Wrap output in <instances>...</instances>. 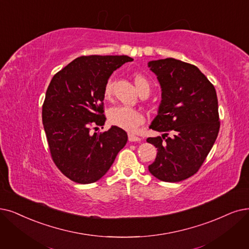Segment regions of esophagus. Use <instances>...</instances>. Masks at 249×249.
<instances>
[{
	"label": "esophagus",
	"mask_w": 249,
	"mask_h": 249,
	"mask_svg": "<svg viewBox=\"0 0 249 249\" xmlns=\"http://www.w3.org/2000/svg\"><path fill=\"white\" fill-rule=\"evenodd\" d=\"M128 141L130 142H140L141 138H139L133 134H128Z\"/></svg>",
	"instance_id": "1"
}]
</instances>
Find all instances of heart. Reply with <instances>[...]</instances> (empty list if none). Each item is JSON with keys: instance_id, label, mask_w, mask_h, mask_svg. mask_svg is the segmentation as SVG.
Listing matches in <instances>:
<instances>
[{"instance_id": "1", "label": "heart", "mask_w": 249, "mask_h": 249, "mask_svg": "<svg viewBox=\"0 0 249 249\" xmlns=\"http://www.w3.org/2000/svg\"><path fill=\"white\" fill-rule=\"evenodd\" d=\"M114 81L115 78L113 75H110L106 79L103 89V94L105 98H110L113 91ZM134 81L140 94H149L151 86L144 75L140 73L134 74ZM107 117L108 122L112 125L121 127L123 130L127 132L136 131L138 126L141 125L145 122V116L141 110H139L137 108L124 105H117L111 107L108 110Z\"/></svg>"}]
</instances>
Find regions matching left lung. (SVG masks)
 <instances>
[{"label":"left lung","instance_id":"left-lung-1","mask_svg":"<svg viewBox=\"0 0 249 249\" xmlns=\"http://www.w3.org/2000/svg\"><path fill=\"white\" fill-rule=\"evenodd\" d=\"M161 86V103L150 128L161 137L148 138L157 148L148 166L158 180L180 182L199 170L220 131L215 89L195 65L174 58L148 63Z\"/></svg>","mask_w":249,"mask_h":249}]
</instances>
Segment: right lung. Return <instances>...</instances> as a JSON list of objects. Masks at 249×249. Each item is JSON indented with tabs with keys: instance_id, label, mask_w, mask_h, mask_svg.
Masks as SVG:
<instances>
[{
	"instance_id": "right-lung-1",
	"label": "right lung",
	"mask_w": 249,
	"mask_h": 249,
	"mask_svg": "<svg viewBox=\"0 0 249 249\" xmlns=\"http://www.w3.org/2000/svg\"><path fill=\"white\" fill-rule=\"evenodd\" d=\"M128 56H81L58 71L50 83L42 117L50 153L65 177L78 184L101 178L124 147L127 135L112 125L97 134L105 123L103 89L106 79Z\"/></svg>"
}]
</instances>
